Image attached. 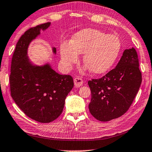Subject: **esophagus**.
<instances>
[{
    "label": "esophagus",
    "instance_id": "1",
    "mask_svg": "<svg viewBox=\"0 0 152 152\" xmlns=\"http://www.w3.org/2000/svg\"><path fill=\"white\" fill-rule=\"evenodd\" d=\"M74 85L76 87H81L83 84V80L80 78H75L74 79Z\"/></svg>",
    "mask_w": 152,
    "mask_h": 152
}]
</instances>
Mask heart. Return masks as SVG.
Instances as JSON below:
<instances>
[{
  "label": "heart",
  "instance_id": "1",
  "mask_svg": "<svg viewBox=\"0 0 152 152\" xmlns=\"http://www.w3.org/2000/svg\"><path fill=\"white\" fill-rule=\"evenodd\" d=\"M120 49L121 42L116 35L86 28L76 33L69 44L63 43L61 46V56L63 65L71 68L78 62V54H84L83 62L91 71L102 74L114 64Z\"/></svg>",
  "mask_w": 152,
  "mask_h": 152
}]
</instances>
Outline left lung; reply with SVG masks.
Masks as SVG:
<instances>
[{
    "instance_id": "obj_1",
    "label": "left lung",
    "mask_w": 152,
    "mask_h": 152,
    "mask_svg": "<svg viewBox=\"0 0 152 152\" xmlns=\"http://www.w3.org/2000/svg\"><path fill=\"white\" fill-rule=\"evenodd\" d=\"M142 82L137 51L125 50L115 69L99 79L88 81L91 99L89 109L101 121L118 118L132 104Z\"/></svg>"
}]
</instances>
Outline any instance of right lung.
I'll return each instance as SVG.
<instances>
[{
	"instance_id": "1",
	"label": "right lung",
	"mask_w": 152,
	"mask_h": 152,
	"mask_svg": "<svg viewBox=\"0 0 152 152\" xmlns=\"http://www.w3.org/2000/svg\"><path fill=\"white\" fill-rule=\"evenodd\" d=\"M50 22L28 28L18 40L13 53L10 75L11 96L15 104L31 119L50 123L61 114L65 99L74 87L73 78L61 75L49 64L33 65L27 57L30 42L46 30ZM53 53L56 48H53Z\"/></svg>"
}]
</instances>
